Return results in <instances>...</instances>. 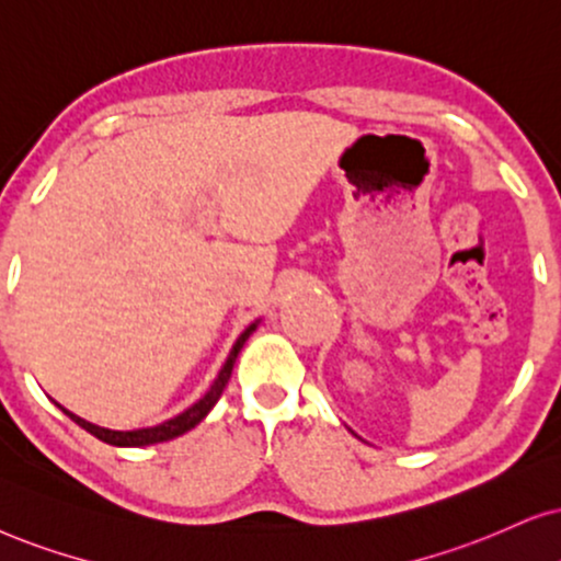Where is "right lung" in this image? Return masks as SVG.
Masks as SVG:
<instances>
[{
	"label": "right lung",
	"mask_w": 561,
	"mask_h": 561,
	"mask_svg": "<svg viewBox=\"0 0 561 561\" xmlns=\"http://www.w3.org/2000/svg\"><path fill=\"white\" fill-rule=\"evenodd\" d=\"M253 331H256V323H251V325H248V329H245L243 333H240V336H238V342H236V346H232V352H230L228 363L222 365V370H219L217 380L211 382V388H209V391H207V396H204V399H198V401L194 403V407L183 411V414L175 416V420H168V422H162V424H158V427L134 430V432H116V430H103V427H95V424H90V422L80 420V416L69 414L67 409H64V411H67V414H69V420L80 424L82 430H88L90 435H95L98 439H103V443H108V445H118V448H141V445L165 443V439H173V437H179V435H183V432H188L191 427H196V424L202 422L204 416H207L209 411H211V407H215V403L219 401V396H222L225 386H228V380H230V375H232V365H236V359H238L240 350H243V344L248 342V336H251Z\"/></svg>",
	"instance_id": "add662e5"
}]
</instances>
